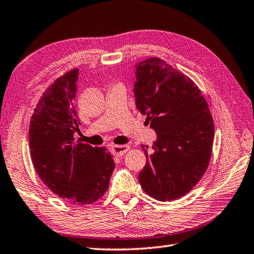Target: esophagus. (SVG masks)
<instances>
[{
  "label": "esophagus",
  "mask_w": 254,
  "mask_h": 254,
  "mask_svg": "<svg viewBox=\"0 0 254 254\" xmlns=\"http://www.w3.org/2000/svg\"><path fill=\"white\" fill-rule=\"evenodd\" d=\"M128 148H130V146L128 145H113L111 147V151L114 155L122 156L128 151Z\"/></svg>",
  "instance_id": "1"
}]
</instances>
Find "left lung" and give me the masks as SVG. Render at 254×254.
<instances>
[{
  "mask_svg": "<svg viewBox=\"0 0 254 254\" xmlns=\"http://www.w3.org/2000/svg\"><path fill=\"white\" fill-rule=\"evenodd\" d=\"M137 110L157 133L138 175L143 190L160 201L190 192L206 173L213 144V120L199 88L165 61L152 57L136 67ZM147 147V146H146Z\"/></svg>",
  "mask_w": 254,
  "mask_h": 254,
  "instance_id": "8db88e82",
  "label": "left lung"
}]
</instances>
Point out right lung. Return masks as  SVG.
Here are the masks:
<instances>
[{
    "instance_id": "right-lung-1",
    "label": "right lung",
    "mask_w": 254,
    "mask_h": 254,
    "mask_svg": "<svg viewBox=\"0 0 254 254\" xmlns=\"http://www.w3.org/2000/svg\"><path fill=\"white\" fill-rule=\"evenodd\" d=\"M79 69L57 78L44 91L29 123V152L35 171L55 195L80 206L93 203L108 190L116 167L108 148L76 142L74 110Z\"/></svg>"
}]
</instances>
